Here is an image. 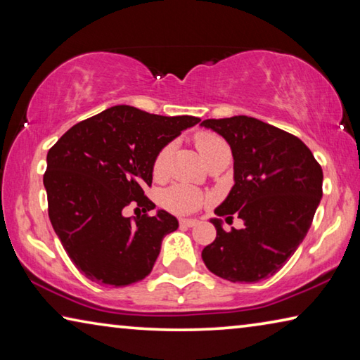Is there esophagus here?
<instances>
[{
	"label": "esophagus",
	"instance_id": "34e87169",
	"mask_svg": "<svg viewBox=\"0 0 360 360\" xmlns=\"http://www.w3.org/2000/svg\"><path fill=\"white\" fill-rule=\"evenodd\" d=\"M197 224H198L197 219H181L179 221L181 227H195Z\"/></svg>",
	"mask_w": 360,
	"mask_h": 360
}]
</instances>
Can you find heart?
Segmentation results:
<instances>
[{"mask_svg":"<svg viewBox=\"0 0 360 360\" xmlns=\"http://www.w3.org/2000/svg\"><path fill=\"white\" fill-rule=\"evenodd\" d=\"M195 146L203 158L208 157L211 152H214L219 148H225L224 139L211 131H202L195 136ZM169 157H172V144H165L157 152L152 163V173L155 178H163L167 174ZM163 206L174 214H192L203 205L205 198L197 188L186 184H176L167 188L162 197Z\"/></svg>","mask_w":360,"mask_h":360,"instance_id":"heart-1","label":"heart"}]
</instances>
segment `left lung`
Returning <instances> with one entry per match:
<instances>
[{"instance_id": "obj_1", "label": "left lung", "mask_w": 360, "mask_h": 360, "mask_svg": "<svg viewBox=\"0 0 360 360\" xmlns=\"http://www.w3.org/2000/svg\"><path fill=\"white\" fill-rule=\"evenodd\" d=\"M202 125L225 138L233 154L235 186L214 212L245 222V229L225 231L221 219H211L217 235L203 249L205 265L231 283L273 276L311 227L322 168L302 139L259 119L233 115Z\"/></svg>"}]
</instances>
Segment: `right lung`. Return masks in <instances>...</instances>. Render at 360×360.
Segmentation results:
<instances>
[{
  "label": "right lung",
  "mask_w": 360,
  "mask_h": 360,
  "mask_svg": "<svg viewBox=\"0 0 360 360\" xmlns=\"http://www.w3.org/2000/svg\"><path fill=\"white\" fill-rule=\"evenodd\" d=\"M193 115L149 114L112 106L79 122L47 152L44 187L49 219L72 264L90 281L122 288L152 271L163 236L178 229L144 195L163 146L197 125ZM130 202L144 215L125 218Z\"/></svg>",
  "instance_id": "1"
}]
</instances>
